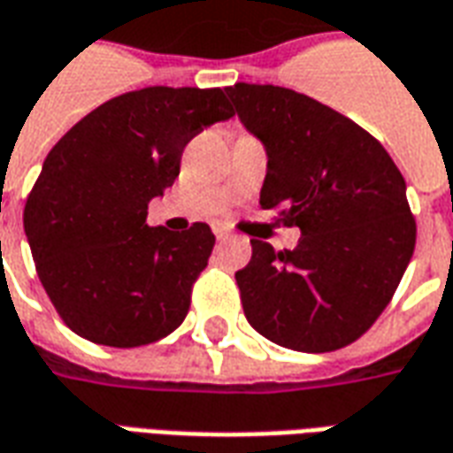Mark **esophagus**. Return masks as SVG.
<instances>
[{
	"mask_svg": "<svg viewBox=\"0 0 453 453\" xmlns=\"http://www.w3.org/2000/svg\"><path fill=\"white\" fill-rule=\"evenodd\" d=\"M213 233H216V237H218V240H226V237H230V233H227L226 227H220V226H216V227H213Z\"/></svg>",
	"mask_w": 453,
	"mask_h": 453,
	"instance_id": "1",
	"label": "esophagus"
}]
</instances>
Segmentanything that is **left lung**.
I'll return each instance as SVG.
<instances>
[{"instance_id": "obj_1", "label": "left lung", "mask_w": 453, "mask_h": 453, "mask_svg": "<svg viewBox=\"0 0 453 453\" xmlns=\"http://www.w3.org/2000/svg\"><path fill=\"white\" fill-rule=\"evenodd\" d=\"M267 151L259 191L302 237L294 250L250 240L235 272L250 326L272 343L326 353L360 338L410 265L417 226L400 169L378 139L314 97L280 85L226 88Z\"/></svg>"}]
</instances>
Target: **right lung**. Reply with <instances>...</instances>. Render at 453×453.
Masks as SVG:
<instances>
[{"label":"right lung","mask_w":453,"mask_h":453,"mask_svg":"<svg viewBox=\"0 0 453 453\" xmlns=\"http://www.w3.org/2000/svg\"><path fill=\"white\" fill-rule=\"evenodd\" d=\"M220 88H144L107 100L49 151L24 208L36 272L65 326L112 348L179 328L216 235L205 223L147 226L176 181L183 147L230 119Z\"/></svg>","instance_id":"obj_1"}]
</instances>
